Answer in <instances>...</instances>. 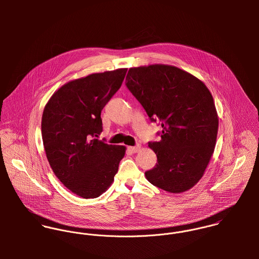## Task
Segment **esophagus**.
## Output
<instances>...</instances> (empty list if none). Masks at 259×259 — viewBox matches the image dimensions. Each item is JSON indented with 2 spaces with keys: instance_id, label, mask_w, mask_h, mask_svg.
I'll list each match as a JSON object with an SVG mask.
<instances>
[{
  "instance_id": "34e87169",
  "label": "esophagus",
  "mask_w": 259,
  "mask_h": 259,
  "mask_svg": "<svg viewBox=\"0 0 259 259\" xmlns=\"http://www.w3.org/2000/svg\"><path fill=\"white\" fill-rule=\"evenodd\" d=\"M140 149H141V146L140 145H138L136 147H131L130 148V150L133 151V152H138V151H140Z\"/></svg>"
}]
</instances>
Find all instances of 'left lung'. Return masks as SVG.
<instances>
[{"label": "left lung", "instance_id": "left-lung-1", "mask_svg": "<svg viewBox=\"0 0 259 259\" xmlns=\"http://www.w3.org/2000/svg\"><path fill=\"white\" fill-rule=\"evenodd\" d=\"M125 84L151 121H161L159 142L148 143L156 165L146 171L151 185L182 193L196 185L213 154L219 115L213 98L196 76L175 66L131 68Z\"/></svg>", "mask_w": 259, "mask_h": 259}]
</instances>
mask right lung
Returning a JSON list of instances; mask_svg holds the SVG:
<instances>
[{
	"label": "right lung",
	"instance_id": "1",
	"mask_svg": "<svg viewBox=\"0 0 259 259\" xmlns=\"http://www.w3.org/2000/svg\"><path fill=\"white\" fill-rule=\"evenodd\" d=\"M127 69L71 80L54 93L41 116L49 163L60 182L82 198H96L111 186L124 146L100 141L101 112L120 88Z\"/></svg>",
	"mask_w": 259,
	"mask_h": 259
}]
</instances>
